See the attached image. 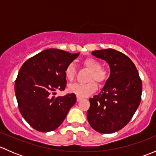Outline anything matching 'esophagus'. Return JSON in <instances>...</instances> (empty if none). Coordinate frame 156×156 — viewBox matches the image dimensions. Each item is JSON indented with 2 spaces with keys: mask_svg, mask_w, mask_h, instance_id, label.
I'll return each instance as SVG.
<instances>
[{
  "mask_svg": "<svg viewBox=\"0 0 156 156\" xmlns=\"http://www.w3.org/2000/svg\"><path fill=\"white\" fill-rule=\"evenodd\" d=\"M82 100V99H81V97H77V101H80V100Z\"/></svg>",
  "mask_w": 156,
  "mask_h": 156,
  "instance_id": "esophagus-1",
  "label": "esophagus"
}]
</instances>
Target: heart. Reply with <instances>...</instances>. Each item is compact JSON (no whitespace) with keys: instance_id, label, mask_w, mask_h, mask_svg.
I'll list each match as a JSON object with an SVG mask.
<instances>
[{"instance_id":"b5f03b06","label":"heart","mask_w":156,"mask_h":156,"mask_svg":"<svg viewBox=\"0 0 156 156\" xmlns=\"http://www.w3.org/2000/svg\"><path fill=\"white\" fill-rule=\"evenodd\" d=\"M83 66L84 68L90 70L88 76V81L90 82L86 84H72L69 86L68 90L70 93L75 94L77 97H87L97 90V84H102L106 79V72L102 68V64L97 59L94 58H87L83 61ZM77 70L73 63H70L67 66L65 70L66 78L69 81L75 80L76 77Z\"/></svg>"}]
</instances>
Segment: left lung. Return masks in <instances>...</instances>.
I'll return each mask as SVG.
<instances>
[{"label":"left lung","instance_id":"8db88e82","mask_svg":"<svg viewBox=\"0 0 156 156\" xmlns=\"http://www.w3.org/2000/svg\"><path fill=\"white\" fill-rule=\"evenodd\" d=\"M92 54L108 62L110 75L101 92L89 99L87 120L96 131L114 133L127 125L137 109L142 81L133 62L122 52L109 48Z\"/></svg>","mask_w":156,"mask_h":156}]
</instances>
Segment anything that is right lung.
Listing matches in <instances>:
<instances>
[{"mask_svg": "<svg viewBox=\"0 0 156 156\" xmlns=\"http://www.w3.org/2000/svg\"><path fill=\"white\" fill-rule=\"evenodd\" d=\"M80 53L48 49L29 58L20 68L15 81V93L20 113L30 126L41 132L57 128L76 103L75 94L50 96L66 87V68Z\"/></svg>", "mask_w": 156, "mask_h": 156, "instance_id": "1", "label": "right lung"}]
</instances>
